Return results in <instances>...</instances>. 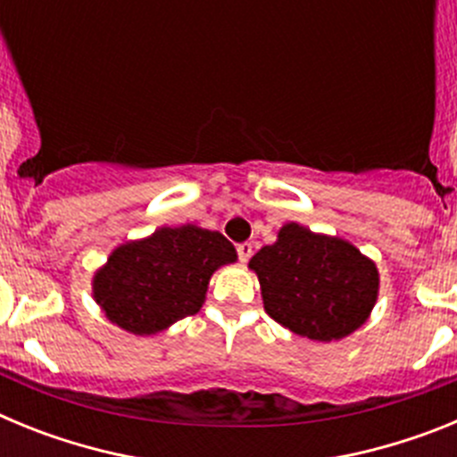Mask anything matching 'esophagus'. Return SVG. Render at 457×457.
I'll use <instances>...</instances> for the list:
<instances>
[{"label":"esophagus","instance_id":"34e87169","mask_svg":"<svg viewBox=\"0 0 457 457\" xmlns=\"http://www.w3.org/2000/svg\"><path fill=\"white\" fill-rule=\"evenodd\" d=\"M252 245H249V242H240V245H237V258H240V263H247L249 258H252Z\"/></svg>","mask_w":457,"mask_h":457}]
</instances>
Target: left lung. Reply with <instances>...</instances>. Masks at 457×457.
<instances>
[{
    "label": "left lung",
    "mask_w": 457,
    "mask_h": 457,
    "mask_svg": "<svg viewBox=\"0 0 457 457\" xmlns=\"http://www.w3.org/2000/svg\"><path fill=\"white\" fill-rule=\"evenodd\" d=\"M268 316L311 341H338L369 320L379 274L348 240L286 224L249 261Z\"/></svg>",
    "instance_id": "obj_1"
}]
</instances>
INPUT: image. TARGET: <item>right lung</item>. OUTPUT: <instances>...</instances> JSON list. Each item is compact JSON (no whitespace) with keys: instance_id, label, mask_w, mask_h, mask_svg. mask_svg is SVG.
<instances>
[{"instance_id":"obj_1","label":"right lung","mask_w":457,"mask_h":457,"mask_svg":"<svg viewBox=\"0 0 457 457\" xmlns=\"http://www.w3.org/2000/svg\"><path fill=\"white\" fill-rule=\"evenodd\" d=\"M236 258V247L221 233L194 224L162 226L112 252L93 277V297L120 329L151 337L194 316L212 272Z\"/></svg>"}]
</instances>
